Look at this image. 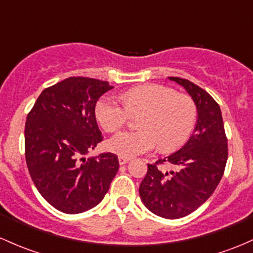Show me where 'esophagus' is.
<instances>
[{
	"label": "esophagus",
	"mask_w": 253,
	"mask_h": 253,
	"mask_svg": "<svg viewBox=\"0 0 253 253\" xmlns=\"http://www.w3.org/2000/svg\"><path fill=\"white\" fill-rule=\"evenodd\" d=\"M129 161V158H125V156H119L120 165H125Z\"/></svg>",
	"instance_id": "esophagus-1"
}]
</instances>
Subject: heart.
<instances>
[{"label":"heart","instance_id":"1","mask_svg":"<svg viewBox=\"0 0 253 253\" xmlns=\"http://www.w3.org/2000/svg\"><path fill=\"white\" fill-rule=\"evenodd\" d=\"M95 115L104 131L113 133L133 116L137 131H124L108 142V149L125 158L148 153L158 147L172 151L184 144L193 132L198 116L194 100L164 84H143L122 95L104 97L95 108Z\"/></svg>","mask_w":253,"mask_h":253}]
</instances>
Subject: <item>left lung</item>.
<instances>
[{"mask_svg":"<svg viewBox=\"0 0 253 253\" xmlns=\"http://www.w3.org/2000/svg\"><path fill=\"white\" fill-rule=\"evenodd\" d=\"M169 79L182 84L191 95L198 109V124L180 150L148 164L139 195L153 213L175 219L195 211L216 190L227 165L228 139L216 100L189 80ZM165 166L174 169L165 171Z\"/></svg>","mask_w":253,"mask_h":253,"instance_id":"obj_1","label":"left lung"}]
</instances>
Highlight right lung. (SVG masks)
Instances as JSON below:
<instances>
[{"instance_id":"right-lung-1","label":"right lung","mask_w":253,"mask_h":253,"mask_svg":"<svg viewBox=\"0 0 253 253\" xmlns=\"http://www.w3.org/2000/svg\"><path fill=\"white\" fill-rule=\"evenodd\" d=\"M109 82L68 78L42 91L25 122V160L37 190L64 213H81L103 200L119 169L118 156H82L103 140L95 120Z\"/></svg>"}]
</instances>
